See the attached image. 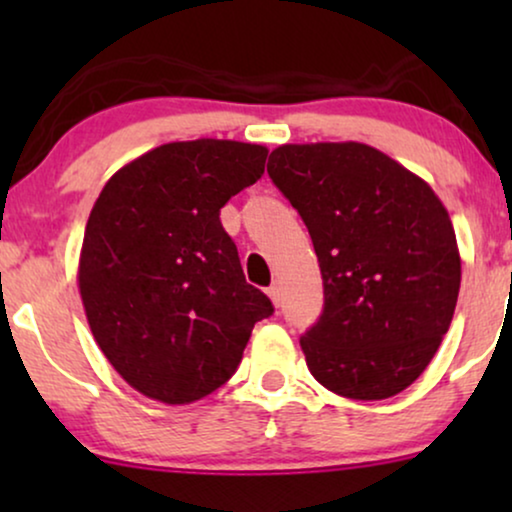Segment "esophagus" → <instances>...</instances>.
I'll return each mask as SVG.
<instances>
[{"label":"esophagus","mask_w":512,"mask_h":512,"mask_svg":"<svg viewBox=\"0 0 512 512\" xmlns=\"http://www.w3.org/2000/svg\"><path fill=\"white\" fill-rule=\"evenodd\" d=\"M268 296H270L272 303H275V305L279 307V303H282V289H279V284H272V286H270Z\"/></svg>","instance_id":"34e87169"}]
</instances>
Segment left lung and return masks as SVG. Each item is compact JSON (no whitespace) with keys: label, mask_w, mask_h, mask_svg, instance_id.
Here are the masks:
<instances>
[{"label":"left lung","mask_w":512,"mask_h":512,"mask_svg":"<svg viewBox=\"0 0 512 512\" xmlns=\"http://www.w3.org/2000/svg\"><path fill=\"white\" fill-rule=\"evenodd\" d=\"M268 174L310 230L324 310L300 335L314 380L356 401L410 387L450 328L461 261L431 186L373 146L284 144Z\"/></svg>","instance_id":"8db88e82"}]
</instances>
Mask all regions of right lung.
Returning <instances> with one entry per match:
<instances>
[{
	"label": "right lung",
	"mask_w": 512,
	"mask_h": 512,
	"mask_svg": "<svg viewBox=\"0 0 512 512\" xmlns=\"http://www.w3.org/2000/svg\"><path fill=\"white\" fill-rule=\"evenodd\" d=\"M265 158L258 144L172 142L102 188L83 235L81 300L104 356L144 396L174 405L212 394L275 312L219 219Z\"/></svg>",
	"instance_id": "obj_1"
}]
</instances>
